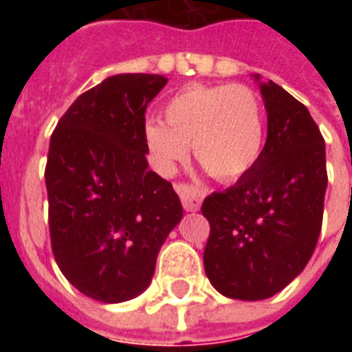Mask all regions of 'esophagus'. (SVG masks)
<instances>
[{
    "mask_svg": "<svg viewBox=\"0 0 352 352\" xmlns=\"http://www.w3.org/2000/svg\"><path fill=\"white\" fill-rule=\"evenodd\" d=\"M175 190L186 211H198L199 206H201V198H204V194H201L198 186L188 183H179L175 184Z\"/></svg>",
    "mask_w": 352,
    "mask_h": 352,
    "instance_id": "obj_1",
    "label": "esophagus"
}]
</instances>
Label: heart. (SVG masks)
<instances>
[{"instance_id":"1","label":"heart","mask_w":352,"mask_h":352,"mask_svg":"<svg viewBox=\"0 0 352 352\" xmlns=\"http://www.w3.org/2000/svg\"><path fill=\"white\" fill-rule=\"evenodd\" d=\"M164 122L145 124L154 166L171 175L188 145L207 173L230 181L256 164L265 139L260 96L245 85H188L162 107Z\"/></svg>"}]
</instances>
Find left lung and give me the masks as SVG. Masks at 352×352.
<instances>
[{
  "label": "left lung",
  "mask_w": 352,
  "mask_h": 352,
  "mask_svg": "<svg viewBox=\"0 0 352 352\" xmlns=\"http://www.w3.org/2000/svg\"><path fill=\"white\" fill-rule=\"evenodd\" d=\"M260 92L267 113L260 158L201 206L211 226L206 275L221 294L245 302L272 298L307 265L328 184L324 139L307 107L273 80Z\"/></svg>",
  "instance_id": "left-lung-1"
}]
</instances>
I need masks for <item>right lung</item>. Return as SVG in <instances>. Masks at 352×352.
<instances>
[{"instance_id":"right-lung-1","label":"right lung","mask_w":352,"mask_h":352,"mask_svg":"<svg viewBox=\"0 0 352 352\" xmlns=\"http://www.w3.org/2000/svg\"><path fill=\"white\" fill-rule=\"evenodd\" d=\"M164 75L122 73L80 94L50 138L45 183L52 252L79 292L126 302L151 285L183 219L171 183L148 169L146 105Z\"/></svg>"}]
</instances>
